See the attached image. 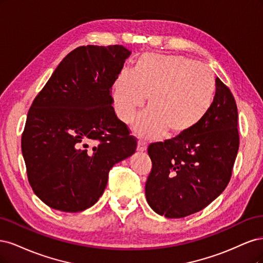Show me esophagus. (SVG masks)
Wrapping results in <instances>:
<instances>
[{
  "label": "esophagus",
  "instance_id": "obj_1",
  "mask_svg": "<svg viewBox=\"0 0 263 263\" xmlns=\"http://www.w3.org/2000/svg\"><path fill=\"white\" fill-rule=\"evenodd\" d=\"M147 149V144L144 141H139L138 142V151L139 152H144Z\"/></svg>",
  "mask_w": 263,
  "mask_h": 263
}]
</instances>
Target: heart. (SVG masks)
Segmentation results:
<instances>
[{
  "label": "heart",
  "instance_id": "obj_1",
  "mask_svg": "<svg viewBox=\"0 0 263 263\" xmlns=\"http://www.w3.org/2000/svg\"><path fill=\"white\" fill-rule=\"evenodd\" d=\"M215 91V78L209 67L181 55L144 53L132 71L118 75L112 105L119 119L129 123L147 97L148 110L135 123V132L144 138L166 131L181 135L204 119Z\"/></svg>",
  "mask_w": 263,
  "mask_h": 263
}]
</instances>
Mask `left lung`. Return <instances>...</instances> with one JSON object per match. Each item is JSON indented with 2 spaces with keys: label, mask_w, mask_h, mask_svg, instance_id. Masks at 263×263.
Returning <instances> with one entry per match:
<instances>
[{
  "label": "left lung",
  "mask_w": 263,
  "mask_h": 263,
  "mask_svg": "<svg viewBox=\"0 0 263 263\" xmlns=\"http://www.w3.org/2000/svg\"><path fill=\"white\" fill-rule=\"evenodd\" d=\"M215 82L213 105L196 128L148 146L152 171L146 200L167 218L197 213L230 182L239 147L238 112L230 88L219 79Z\"/></svg>",
  "instance_id": "8db88e82"
}]
</instances>
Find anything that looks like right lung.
I'll use <instances>...</instances> for the list:
<instances>
[{"label": "right lung", "instance_id": "1", "mask_svg": "<svg viewBox=\"0 0 263 263\" xmlns=\"http://www.w3.org/2000/svg\"><path fill=\"white\" fill-rule=\"evenodd\" d=\"M130 54L118 45L76 48L32 101L22 152L31 188L48 206L75 213L94 205L110 169L135 153L111 96Z\"/></svg>", "mask_w": 263, "mask_h": 263}]
</instances>
